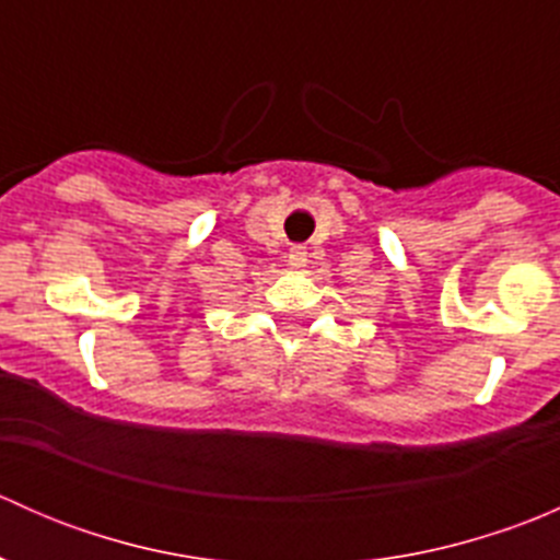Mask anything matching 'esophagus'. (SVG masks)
<instances>
[{
	"instance_id": "obj_1",
	"label": "esophagus",
	"mask_w": 560,
	"mask_h": 560,
	"mask_svg": "<svg viewBox=\"0 0 560 560\" xmlns=\"http://www.w3.org/2000/svg\"><path fill=\"white\" fill-rule=\"evenodd\" d=\"M308 262V252L306 246H292L290 254H287V265H290L292 270H303Z\"/></svg>"
}]
</instances>
